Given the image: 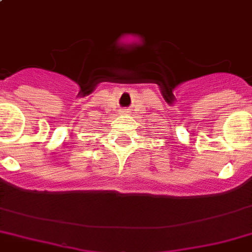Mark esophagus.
<instances>
[{"instance_id":"esophagus-1","label":"esophagus","mask_w":252,"mask_h":252,"mask_svg":"<svg viewBox=\"0 0 252 252\" xmlns=\"http://www.w3.org/2000/svg\"><path fill=\"white\" fill-rule=\"evenodd\" d=\"M123 112H124V113H126V112H128V111H123Z\"/></svg>"}]
</instances>
